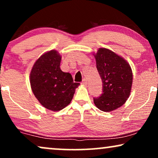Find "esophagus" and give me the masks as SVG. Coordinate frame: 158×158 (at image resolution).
Wrapping results in <instances>:
<instances>
[{
	"label": "esophagus",
	"instance_id": "1",
	"mask_svg": "<svg viewBox=\"0 0 158 158\" xmlns=\"http://www.w3.org/2000/svg\"><path fill=\"white\" fill-rule=\"evenodd\" d=\"M81 84H82L83 85H87V79H84L82 81H81Z\"/></svg>",
	"mask_w": 158,
	"mask_h": 158
}]
</instances>
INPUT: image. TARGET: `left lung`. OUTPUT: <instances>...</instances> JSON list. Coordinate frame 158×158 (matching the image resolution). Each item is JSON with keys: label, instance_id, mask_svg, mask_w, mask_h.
<instances>
[{"label": "left lung", "instance_id": "1", "mask_svg": "<svg viewBox=\"0 0 158 158\" xmlns=\"http://www.w3.org/2000/svg\"><path fill=\"white\" fill-rule=\"evenodd\" d=\"M95 57L103 89L99 97L93 98L94 103L100 110L111 111L123 106L129 97L132 70L123 57L106 48L99 49Z\"/></svg>", "mask_w": 158, "mask_h": 158}]
</instances>
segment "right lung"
Returning <instances> with one entry per match:
<instances>
[{
  "label": "right lung",
  "mask_w": 158,
  "mask_h": 158,
  "mask_svg": "<svg viewBox=\"0 0 158 158\" xmlns=\"http://www.w3.org/2000/svg\"><path fill=\"white\" fill-rule=\"evenodd\" d=\"M61 56L51 50L37 60L31 72L33 93L41 104L52 111H60L71 103L75 89L71 73L61 71Z\"/></svg>",
  "instance_id": "1"
}]
</instances>
